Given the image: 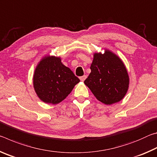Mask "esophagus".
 Here are the masks:
<instances>
[{
  "instance_id": "1",
  "label": "esophagus",
  "mask_w": 157,
  "mask_h": 157,
  "mask_svg": "<svg viewBox=\"0 0 157 157\" xmlns=\"http://www.w3.org/2000/svg\"><path fill=\"white\" fill-rule=\"evenodd\" d=\"M86 75H83V76H82V77H80V78H79V79H80V80L82 82H84L85 79H86Z\"/></svg>"
}]
</instances>
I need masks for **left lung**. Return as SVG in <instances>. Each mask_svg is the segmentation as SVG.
<instances>
[{
  "label": "left lung",
  "instance_id": "obj_1",
  "mask_svg": "<svg viewBox=\"0 0 157 157\" xmlns=\"http://www.w3.org/2000/svg\"><path fill=\"white\" fill-rule=\"evenodd\" d=\"M91 72L84 81L97 100L107 105L120 102L128 91L129 78L124 63L118 55L105 49L95 52Z\"/></svg>",
  "mask_w": 157,
  "mask_h": 157
}]
</instances>
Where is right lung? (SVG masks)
<instances>
[{
    "instance_id": "obj_1",
    "label": "right lung",
    "mask_w": 157,
    "mask_h": 157,
    "mask_svg": "<svg viewBox=\"0 0 157 157\" xmlns=\"http://www.w3.org/2000/svg\"><path fill=\"white\" fill-rule=\"evenodd\" d=\"M79 79L59 57L47 55L42 58L34 70L33 86L37 96L44 102L56 105L72 91Z\"/></svg>"
}]
</instances>
